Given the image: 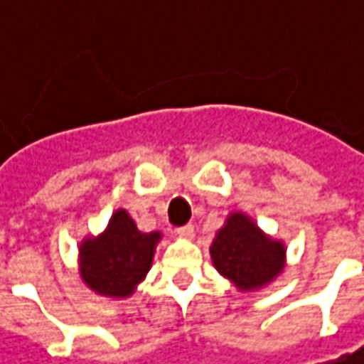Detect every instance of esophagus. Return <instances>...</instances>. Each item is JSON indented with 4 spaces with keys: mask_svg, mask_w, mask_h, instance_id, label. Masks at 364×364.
<instances>
[{
    "mask_svg": "<svg viewBox=\"0 0 364 364\" xmlns=\"http://www.w3.org/2000/svg\"><path fill=\"white\" fill-rule=\"evenodd\" d=\"M177 234L183 236V238H191L193 236V224H185V226H179L177 228Z\"/></svg>",
    "mask_w": 364,
    "mask_h": 364,
    "instance_id": "34e87169",
    "label": "esophagus"
}]
</instances>
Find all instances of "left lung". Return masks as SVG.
I'll use <instances>...</instances> for the list:
<instances>
[{"mask_svg":"<svg viewBox=\"0 0 364 364\" xmlns=\"http://www.w3.org/2000/svg\"><path fill=\"white\" fill-rule=\"evenodd\" d=\"M215 269L240 289H257L283 269L285 248L267 238L245 213H232L210 248Z\"/></svg>","mask_w":364,"mask_h":364,"instance_id":"obj_1","label":"left lung"}]
</instances>
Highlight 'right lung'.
<instances>
[{
  "instance_id": "obj_1",
  "label": "right lung",
  "mask_w": 364,
  "mask_h": 364,
  "mask_svg": "<svg viewBox=\"0 0 364 364\" xmlns=\"http://www.w3.org/2000/svg\"><path fill=\"white\" fill-rule=\"evenodd\" d=\"M161 234H144L134 220L119 210L100 238L81 245V275L93 291L109 297H126L149 273L154 246Z\"/></svg>"
}]
</instances>
